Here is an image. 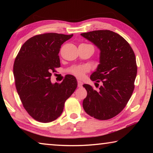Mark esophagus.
<instances>
[{
    "label": "esophagus",
    "mask_w": 153,
    "mask_h": 153,
    "mask_svg": "<svg viewBox=\"0 0 153 153\" xmlns=\"http://www.w3.org/2000/svg\"><path fill=\"white\" fill-rule=\"evenodd\" d=\"M82 85H83V82L82 81H79V80H78V81H77V86L80 88L82 86Z\"/></svg>",
    "instance_id": "1"
}]
</instances>
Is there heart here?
Here are the masks:
<instances>
[{
    "label": "heart",
    "mask_w": 153,
    "mask_h": 153,
    "mask_svg": "<svg viewBox=\"0 0 153 153\" xmlns=\"http://www.w3.org/2000/svg\"><path fill=\"white\" fill-rule=\"evenodd\" d=\"M88 71L89 67L87 65L74 66L69 69V73L74 75L75 76L78 77V78H82V77H84V74Z\"/></svg>",
    "instance_id": "b5f03b06"
}]
</instances>
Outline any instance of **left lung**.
Here are the masks:
<instances>
[{
	"instance_id": "obj_1",
	"label": "left lung",
	"mask_w": 153,
	"mask_h": 153,
	"mask_svg": "<svg viewBox=\"0 0 153 153\" xmlns=\"http://www.w3.org/2000/svg\"><path fill=\"white\" fill-rule=\"evenodd\" d=\"M81 35L100 49V64L90 79L100 82L99 90L84 84L87 97L83 107L95 119L107 120L117 115L128 104L134 90L137 74L135 54L129 44L110 30H95Z\"/></svg>"
}]
</instances>
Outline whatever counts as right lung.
I'll list each match as a JSON object with an SVG mask.
<instances>
[{
	"label": "right lung",
	"instance_id": "add662e5",
	"mask_svg": "<svg viewBox=\"0 0 153 153\" xmlns=\"http://www.w3.org/2000/svg\"><path fill=\"white\" fill-rule=\"evenodd\" d=\"M72 36L57 33L34 36L22 45L15 58L13 74L17 93L27 113L40 122L56 120L77 88V80L71 75L60 84L51 82L52 71L61 67V46Z\"/></svg>",
	"mask_w": 153,
	"mask_h": 153
}]
</instances>
